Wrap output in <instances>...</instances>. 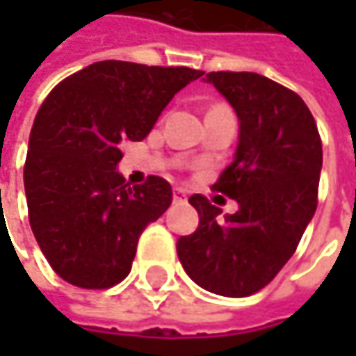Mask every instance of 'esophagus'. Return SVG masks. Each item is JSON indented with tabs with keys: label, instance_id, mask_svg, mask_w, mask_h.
<instances>
[{
	"label": "esophagus",
	"instance_id": "obj_1",
	"mask_svg": "<svg viewBox=\"0 0 356 356\" xmlns=\"http://www.w3.org/2000/svg\"><path fill=\"white\" fill-rule=\"evenodd\" d=\"M173 202H175V204H183V202H187V193H185V189H181V187L173 189Z\"/></svg>",
	"mask_w": 356,
	"mask_h": 356
}]
</instances>
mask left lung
Segmentation results:
<instances>
[{"instance_id":"left-lung-1","label":"left lung","mask_w":356,"mask_h":356,"mask_svg":"<svg viewBox=\"0 0 356 356\" xmlns=\"http://www.w3.org/2000/svg\"><path fill=\"white\" fill-rule=\"evenodd\" d=\"M212 84L239 119L233 163L214 189L239 204L222 214L204 195L195 233L177 241L179 261L202 289L248 297L264 289L291 259L318 206L321 140L299 95L253 72H210Z\"/></svg>"}]
</instances>
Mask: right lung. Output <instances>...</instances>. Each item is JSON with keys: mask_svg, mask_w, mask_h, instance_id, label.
<instances>
[{"mask_svg": "<svg viewBox=\"0 0 356 356\" xmlns=\"http://www.w3.org/2000/svg\"><path fill=\"white\" fill-rule=\"evenodd\" d=\"M202 72L97 61L59 82L36 113L24 165L31 229L51 268L80 289L121 282L142 231L171 206V185H129L121 142L144 140Z\"/></svg>", "mask_w": 356, "mask_h": 356, "instance_id": "add662e5", "label": "right lung"}]
</instances>
